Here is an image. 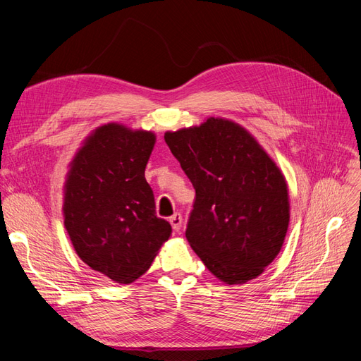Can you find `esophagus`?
Instances as JSON below:
<instances>
[{
	"mask_svg": "<svg viewBox=\"0 0 361 361\" xmlns=\"http://www.w3.org/2000/svg\"><path fill=\"white\" fill-rule=\"evenodd\" d=\"M170 224L173 227L174 232H179L182 227V215L180 214H174L170 216Z\"/></svg>",
	"mask_w": 361,
	"mask_h": 361,
	"instance_id": "1",
	"label": "esophagus"
}]
</instances>
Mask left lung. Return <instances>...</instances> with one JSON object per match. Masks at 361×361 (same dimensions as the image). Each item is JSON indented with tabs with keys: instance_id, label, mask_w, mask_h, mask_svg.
I'll use <instances>...</instances> for the list:
<instances>
[{
	"instance_id": "obj_1",
	"label": "left lung",
	"mask_w": 361,
	"mask_h": 361,
	"mask_svg": "<svg viewBox=\"0 0 361 361\" xmlns=\"http://www.w3.org/2000/svg\"><path fill=\"white\" fill-rule=\"evenodd\" d=\"M164 138L195 190L185 233L195 255L228 286L259 277L280 253L290 218L288 182L276 161L224 117Z\"/></svg>"
}]
</instances>
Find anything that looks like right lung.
Segmentation results:
<instances>
[{
    "label": "right lung",
    "instance_id": "add662e5",
    "mask_svg": "<svg viewBox=\"0 0 361 361\" xmlns=\"http://www.w3.org/2000/svg\"><path fill=\"white\" fill-rule=\"evenodd\" d=\"M155 143L152 130L97 126L75 152L63 185V221L76 255L120 285L143 276L171 236L145 178Z\"/></svg>",
    "mask_w": 361,
    "mask_h": 361
}]
</instances>
